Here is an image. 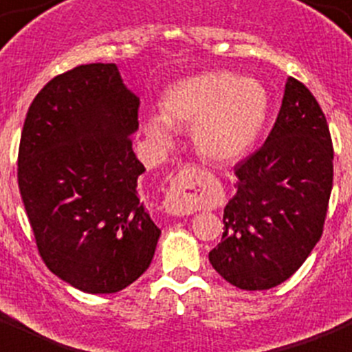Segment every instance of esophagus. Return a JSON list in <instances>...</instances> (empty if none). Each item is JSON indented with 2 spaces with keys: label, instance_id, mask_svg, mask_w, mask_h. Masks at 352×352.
Returning a JSON list of instances; mask_svg holds the SVG:
<instances>
[{
  "label": "esophagus",
  "instance_id": "esophagus-1",
  "mask_svg": "<svg viewBox=\"0 0 352 352\" xmlns=\"http://www.w3.org/2000/svg\"><path fill=\"white\" fill-rule=\"evenodd\" d=\"M199 175L201 170L193 166H186L177 173L175 181L171 182V190L164 199V208L170 215L184 217L191 215L199 204Z\"/></svg>",
  "mask_w": 352,
  "mask_h": 352
}]
</instances>
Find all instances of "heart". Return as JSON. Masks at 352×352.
<instances>
[{
	"label": "heart",
	"instance_id": "b5f03b06",
	"mask_svg": "<svg viewBox=\"0 0 352 352\" xmlns=\"http://www.w3.org/2000/svg\"><path fill=\"white\" fill-rule=\"evenodd\" d=\"M267 107V92L255 79L204 72L168 87L161 113L144 119V131L159 144H170L173 128L191 126L193 144L204 159L235 161L260 135Z\"/></svg>",
	"mask_w": 352,
	"mask_h": 352
}]
</instances>
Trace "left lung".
<instances>
[{
	"label": "left lung",
	"mask_w": 352,
	"mask_h": 352,
	"mask_svg": "<svg viewBox=\"0 0 352 352\" xmlns=\"http://www.w3.org/2000/svg\"><path fill=\"white\" fill-rule=\"evenodd\" d=\"M333 155L318 101L289 77L271 133L235 166L236 193L224 208L221 244L210 251L222 278L264 291L296 273L324 231Z\"/></svg>",
	"instance_id": "obj_1"
}]
</instances>
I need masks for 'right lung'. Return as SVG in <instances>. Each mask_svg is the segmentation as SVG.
Listing matches in <instances>:
<instances>
[{"instance_id":"right-lung-1","label":"right lung","mask_w":352,"mask_h":352,"mask_svg":"<svg viewBox=\"0 0 352 352\" xmlns=\"http://www.w3.org/2000/svg\"><path fill=\"white\" fill-rule=\"evenodd\" d=\"M139 97L113 63L56 76L23 124L18 184L47 267L85 293H117L150 267L161 230L142 204L133 153Z\"/></svg>"}]
</instances>
